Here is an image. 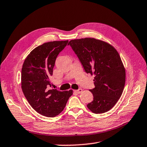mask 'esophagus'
<instances>
[{
    "label": "esophagus",
    "mask_w": 147,
    "mask_h": 147,
    "mask_svg": "<svg viewBox=\"0 0 147 147\" xmlns=\"http://www.w3.org/2000/svg\"><path fill=\"white\" fill-rule=\"evenodd\" d=\"M76 91L77 93H78V94H80V93H81V92H82V91H83V90H82V89H81V88H80V89H79V90H76V91Z\"/></svg>",
    "instance_id": "1"
}]
</instances>
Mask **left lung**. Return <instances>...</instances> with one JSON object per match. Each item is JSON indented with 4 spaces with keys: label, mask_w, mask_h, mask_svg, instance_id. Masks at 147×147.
Wrapping results in <instances>:
<instances>
[{
    "label": "left lung",
    "mask_w": 147,
    "mask_h": 147,
    "mask_svg": "<svg viewBox=\"0 0 147 147\" xmlns=\"http://www.w3.org/2000/svg\"><path fill=\"white\" fill-rule=\"evenodd\" d=\"M68 44L85 72L94 76L95 88L90 90L93 100L87 107L96 114L110 110L121 97L125 84V68L118 51L110 44L91 37L71 40Z\"/></svg>",
    "instance_id": "8db88e82"
}]
</instances>
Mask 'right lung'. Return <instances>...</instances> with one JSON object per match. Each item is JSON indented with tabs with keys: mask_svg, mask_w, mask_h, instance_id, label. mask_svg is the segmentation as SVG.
Listing matches in <instances>:
<instances>
[{
	"mask_svg": "<svg viewBox=\"0 0 147 147\" xmlns=\"http://www.w3.org/2000/svg\"><path fill=\"white\" fill-rule=\"evenodd\" d=\"M67 42V40L51 41L37 46L27 55L22 66L23 93L34 110L47 117H54L62 112L73 94L72 90H49L56 59Z\"/></svg>",
	"mask_w": 147,
	"mask_h": 147,
	"instance_id": "right-lung-1",
	"label": "right lung"
}]
</instances>
